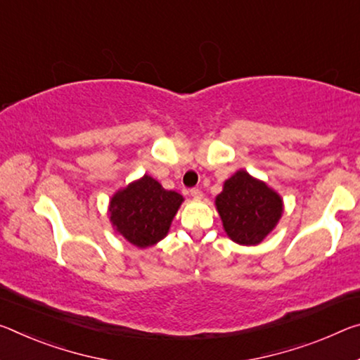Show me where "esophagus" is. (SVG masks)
<instances>
[{"mask_svg":"<svg viewBox=\"0 0 360 360\" xmlns=\"http://www.w3.org/2000/svg\"><path fill=\"white\" fill-rule=\"evenodd\" d=\"M191 195L193 198H202V191L197 189V187H193V189H191Z\"/></svg>","mask_w":360,"mask_h":360,"instance_id":"esophagus-1","label":"esophagus"}]
</instances>
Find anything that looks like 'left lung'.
Instances as JSON below:
<instances>
[{"label":"left lung","instance_id":"left-lung-1","mask_svg":"<svg viewBox=\"0 0 360 360\" xmlns=\"http://www.w3.org/2000/svg\"><path fill=\"white\" fill-rule=\"evenodd\" d=\"M214 203L226 233L240 245L261 243L283 213L281 195L245 169L224 182Z\"/></svg>","mask_w":360,"mask_h":360}]
</instances>
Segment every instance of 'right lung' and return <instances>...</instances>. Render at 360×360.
<instances>
[{
  "label": "right lung",
  "mask_w": 360,
  "mask_h": 360,
  "mask_svg": "<svg viewBox=\"0 0 360 360\" xmlns=\"http://www.w3.org/2000/svg\"><path fill=\"white\" fill-rule=\"evenodd\" d=\"M182 200L178 192L163 189L158 181L144 174L112 197L110 222L129 243L152 247L167 237Z\"/></svg>",
  "instance_id": "right-lung-1"
}]
</instances>
